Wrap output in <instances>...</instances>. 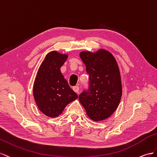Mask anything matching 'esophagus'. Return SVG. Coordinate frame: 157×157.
Masks as SVG:
<instances>
[{"label": "esophagus", "mask_w": 157, "mask_h": 157, "mask_svg": "<svg viewBox=\"0 0 157 157\" xmlns=\"http://www.w3.org/2000/svg\"><path fill=\"white\" fill-rule=\"evenodd\" d=\"M73 90L75 92V93H78V92H79V87L78 86H74V87H73Z\"/></svg>", "instance_id": "obj_1"}]
</instances>
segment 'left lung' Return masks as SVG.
I'll return each instance as SVG.
<instances>
[{"label": "left lung", "instance_id": "1", "mask_svg": "<svg viewBox=\"0 0 157 157\" xmlns=\"http://www.w3.org/2000/svg\"><path fill=\"white\" fill-rule=\"evenodd\" d=\"M79 56L89 75V88L79 95L87 115L95 122L104 120L118 108L122 87L115 58L108 51H82Z\"/></svg>", "mask_w": 157, "mask_h": 157}]
</instances>
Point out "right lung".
<instances>
[{
    "mask_svg": "<svg viewBox=\"0 0 157 157\" xmlns=\"http://www.w3.org/2000/svg\"><path fill=\"white\" fill-rule=\"evenodd\" d=\"M68 55L57 51L48 53L40 66L33 84V97L40 111L55 118L78 96L71 89L60 71Z\"/></svg>",
    "mask_w": 157,
    "mask_h": 157,
    "instance_id": "add662e5",
    "label": "right lung"
}]
</instances>
